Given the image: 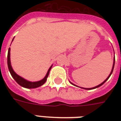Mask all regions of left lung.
Returning <instances> with one entry per match:
<instances>
[{"label": "left lung", "mask_w": 121, "mask_h": 121, "mask_svg": "<svg viewBox=\"0 0 121 121\" xmlns=\"http://www.w3.org/2000/svg\"><path fill=\"white\" fill-rule=\"evenodd\" d=\"M114 64H115V56H114V62H113L112 68V70H111V73H110V74H109V75L108 76V77H107V78H106V79L103 82H102V83H100V84H99V85H97V86H94V87H92V88H83V87H80V88H83V89H85V90H92V89H95V88H98V87H99V86H101V85H103L104 83H105V82H106V81L107 80L109 79V78L110 77H111V74L112 73L113 70H114ZM70 83H71V84H72V85H74V86H78L77 85H76L73 84V83H72V82H70ZM78 87H79V86H78Z\"/></svg>", "instance_id": "1"}]
</instances>
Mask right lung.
I'll return each mask as SVG.
<instances>
[{
    "mask_svg": "<svg viewBox=\"0 0 121 121\" xmlns=\"http://www.w3.org/2000/svg\"><path fill=\"white\" fill-rule=\"evenodd\" d=\"M14 38L12 39V42L14 40ZM10 48H9L8 50V55H7V65H8V68L9 72H10L11 75H12V78H14L16 82L18 84L21 85L22 87H24V88H38L39 86H41V85L44 83L46 82V81L47 80V78L49 75V72H50V70L51 68H52V66L53 65L50 66V68H49V70H48V72L46 76L44 77V78H43L42 80L39 81H37V82H31V81H28L27 80L24 79V78L21 77V76L18 75L16 73V72H14L13 68H12V66H11V63H10Z\"/></svg>",
    "mask_w": 121,
    "mask_h": 121,
    "instance_id": "1",
    "label": "right lung"
}]
</instances>
